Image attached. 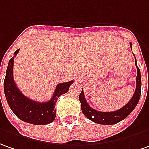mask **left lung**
Masks as SVG:
<instances>
[{
  "instance_id": "8db88e82",
  "label": "left lung",
  "mask_w": 149,
  "mask_h": 149,
  "mask_svg": "<svg viewBox=\"0 0 149 149\" xmlns=\"http://www.w3.org/2000/svg\"><path fill=\"white\" fill-rule=\"evenodd\" d=\"M130 46L132 48V43L130 44ZM136 61V58H135ZM136 70H137V75H136V90L131 100L127 103L126 105H124L122 108H120L118 110L112 111V112H101L98 111L96 109H93L89 106V104L87 103L86 99L84 97V93L82 89V92L79 95V100L81 102V107L83 115L91 120L92 121L100 124V125H113L120 122V120L127 118V116L132 112V110L135 109L136 104H138V101L141 96V73H140V69L136 66V62L135 61Z\"/></svg>"
}]
</instances>
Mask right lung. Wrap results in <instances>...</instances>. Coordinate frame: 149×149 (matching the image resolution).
Segmentation results:
<instances>
[{
    "mask_svg": "<svg viewBox=\"0 0 149 149\" xmlns=\"http://www.w3.org/2000/svg\"><path fill=\"white\" fill-rule=\"evenodd\" d=\"M19 49L14 52V56L10 59L4 80V92L6 101L14 114L22 121L33 125H47L56 118L55 105L58 98L68 92L72 81L59 83L50 100L45 103L36 102L27 98L17 88L13 80V61Z\"/></svg>",
    "mask_w": 149,
    "mask_h": 149,
    "instance_id": "1",
    "label": "right lung"
}]
</instances>
